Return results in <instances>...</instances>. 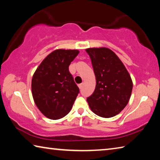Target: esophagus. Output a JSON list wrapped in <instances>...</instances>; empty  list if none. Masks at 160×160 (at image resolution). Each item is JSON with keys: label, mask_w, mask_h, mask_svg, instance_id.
Returning a JSON list of instances; mask_svg holds the SVG:
<instances>
[{"label": "esophagus", "mask_w": 160, "mask_h": 160, "mask_svg": "<svg viewBox=\"0 0 160 160\" xmlns=\"http://www.w3.org/2000/svg\"><path fill=\"white\" fill-rule=\"evenodd\" d=\"M82 86H83V84L82 83V84H80V85H78V87H79V88L80 89V90L82 88Z\"/></svg>", "instance_id": "esophagus-1"}]
</instances>
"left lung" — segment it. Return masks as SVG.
Listing matches in <instances>:
<instances>
[{
  "mask_svg": "<svg viewBox=\"0 0 160 160\" xmlns=\"http://www.w3.org/2000/svg\"><path fill=\"white\" fill-rule=\"evenodd\" d=\"M91 58L96 78L93 94L87 98L89 107L97 116L113 117L128 104L132 81L116 54L106 47L85 49Z\"/></svg>",
  "mask_w": 160,
  "mask_h": 160,
  "instance_id": "8db88e82",
  "label": "left lung"
}]
</instances>
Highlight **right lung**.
<instances>
[{
	"instance_id": "right-lung-1",
	"label": "right lung",
	"mask_w": 160,
	"mask_h": 160,
	"mask_svg": "<svg viewBox=\"0 0 160 160\" xmlns=\"http://www.w3.org/2000/svg\"><path fill=\"white\" fill-rule=\"evenodd\" d=\"M80 51L56 49L46 57L34 72L32 94L38 109L48 118L57 120L71 110L79 88L68 67Z\"/></svg>"
}]
</instances>
